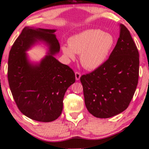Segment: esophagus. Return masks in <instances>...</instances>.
Segmentation results:
<instances>
[{
    "label": "esophagus",
    "mask_w": 149,
    "mask_h": 149,
    "mask_svg": "<svg viewBox=\"0 0 149 149\" xmlns=\"http://www.w3.org/2000/svg\"><path fill=\"white\" fill-rule=\"evenodd\" d=\"M81 73L79 72H75V78H76V80H79L80 78H81Z\"/></svg>",
    "instance_id": "obj_1"
}]
</instances>
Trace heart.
Here are the masks:
<instances>
[{
	"label": "heart",
	"mask_w": 149,
	"mask_h": 149,
	"mask_svg": "<svg viewBox=\"0 0 149 149\" xmlns=\"http://www.w3.org/2000/svg\"><path fill=\"white\" fill-rule=\"evenodd\" d=\"M115 40L110 33L100 29H87L72 36L68 46H62L64 55L74 58V52L80 54V60L84 67L96 69L102 65L113 48Z\"/></svg>",
	"instance_id": "obj_1"
}]
</instances>
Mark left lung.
<instances>
[{
  "label": "left lung",
  "instance_id": "1",
  "mask_svg": "<svg viewBox=\"0 0 149 149\" xmlns=\"http://www.w3.org/2000/svg\"><path fill=\"white\" fill-rule=\"evenodd\" d=\"M139 76V51L130 31L122 24L120 38L109 58L80 78L87 110L100 118L122 113L130 103Z\"/></svg>",
  "mask_w": 149,
  "mask_h": 149
}]
</instances>
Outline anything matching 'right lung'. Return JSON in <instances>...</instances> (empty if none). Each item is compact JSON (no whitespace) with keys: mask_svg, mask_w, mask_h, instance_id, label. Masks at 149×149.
<instances>
[{"mask_svg":"<svg viewBox=\"0 0 149 149\" xmlns=\"http://www.w3.org/2000/svg\"><path fill=\"white\" fill-rule=\"evenodd\" d=\"M55 31L25 27L8 55V81L15 102L21 113L38 122H52L59 117L64 94L75 82L72 68L53 56L60 51ZM38 40L48 43L51 54L33 66L28 62L25 52Z\"/></svg>","mask_w":149,"mask_h":149,"instance_id":"add662e5","label":"right lung"}]
</instances>
